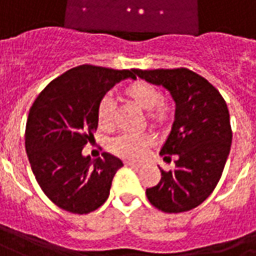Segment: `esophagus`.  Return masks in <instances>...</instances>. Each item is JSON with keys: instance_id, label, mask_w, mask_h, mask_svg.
<instances>
[{"instance_id": "esophagus-1", "label": "esophagus", "mask_w": 256, "mask_h": 256, "mask_svg": "<svg viewBox=\"0 0 256 256\" xmlns=\"http://www.w3.org/2000/svg\"><path fill=\"white\" fill-rule=\"evenodd\" d=\"M124 165L130 166V168H136V169L141 168V164H137V162H133V160H124Z\"/></svg>"}]
</instances>
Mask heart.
<instances>
[{"label": "heart", "instance_id": "1", "mask_svg": "<svg viewBox=\"0 0 256 256\" xmlns=\"http://www.w3.org/2000/svg\"><path fill=\"white\" fill-rule=\"evenodd\" d=\"M123 96L142 110H148V120L154 128H165L172 122L173 106L168 101L162 100V92L156 86L144 80H136L123 90ZM97 120L100 128L104 130L114 128L115 105L110 97H104L98 104ZM151 144L152 140L150 136L123 134L110 141V150L120 158L140 159Z\"/></svg>", "mask_w": 256, "mask_h": 256}]
</instances>
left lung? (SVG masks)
I'll return each instance as SVG.
<instances>
[{
    "instance_id": "1",
    "label": "left lung",
    "mask_w": 256,
    "mask_h": 256,
    "mask_svg": "<svg viewBox=\"0 0 256 256\" xmlns=\"http://www.w3.org/2000/svg\"><path fill=\"white\" fill-rule=\"evenodd\" d=\"M138 78L169 90L176 102L172 132L160 150L174 170H160L156 186L146 188L148 201L166 214L186 212L202 204L222 176L232 146L228 105L206 78L187 68L134 69Z\"/></svg>"
}]
</instances>
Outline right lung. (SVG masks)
I'll return each mask as SVG.
<instances>
[{
	"instance_id": "1",
	"label": "right lung",
	"mask_w": 256,
	"mask_h": 256,
	"mask_svg": "<svg viewBox=\"0 0 256 256\" xmlns=\"http://www.w3.org/2000/svg\"><path fill=\"white\" fill-rule=\"evenodd\" d=\"M128 78H136L134 69L80 65L54 78L32 105L24 133L28 162L41 190L60 209L84 215L108 200L122 160L108 152L92 160L82 151L98 128L100 101Z\"/></svg>"
}]
</instances>
